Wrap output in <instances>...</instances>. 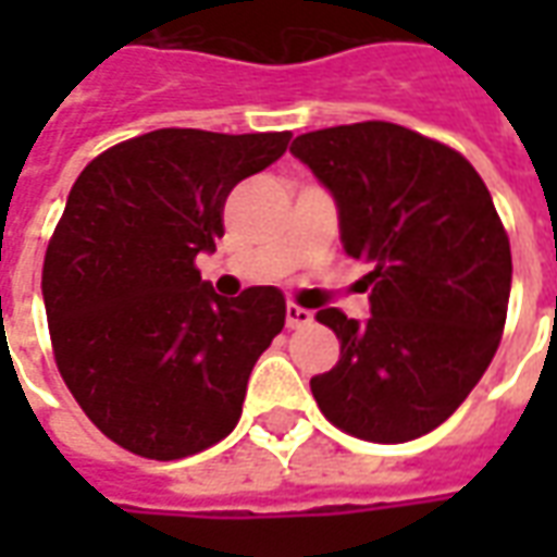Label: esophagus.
Returning a JSON list of instances; mask_svg holds the SVG:
<instances>
[{"label": "esophagus", "mask_w": 557, "mask_h": 557, "mask_svg": "<svg viewBox=\"0 0 557 557\" xmlns=\"http://www.w3.org/2000/svg\"><path fill=\"white\" fill-rule=\"evenodd\" d=\"M313 322V313L310 310H304V307H298V304H289L286 307V325L289 327H304Z\"/></svg>", "instance_id": "34e87169"}]
</instances>
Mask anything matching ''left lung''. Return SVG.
Returning <instances> with one entry per match:
<instances>
[{
	"instance_id": "left-lung-1",
	"label": "left lung",
	"mask_w": 557,
	"mask_h": 557,
	"mask_svg": "<svg viewBox=\"0 0 557 557\" xmlns=\"http://www.w3.org/2000/svg\"><path fill=\"white\" fill-rule=\"evenodd\" d=\"M292 154L337 202L339 242L370 262V319L337 307L339 361L310 379L334 426L411 442L450 418L486 373L510 301V242L459 151L391 122L301 134Z\"/></svg>"
}]
</instances>
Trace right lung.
I'll use <instances>...</instances> for the list:
<instances>
[{
	"label": "right lung",
	"instance_id": "right-lung-1",
	"mask_svg": "<svg viewBox=\"0 0 557 557\" xmlns=\"http://www.w3.org/2000/svg\"><path fill=\"white\" fill-rule=\"evenodd\" d=\"M289 137L163 127L107 148L71 187L44 256L47 325L79 409L131 454H199L242 418L286 298L277 286L223 298L194 259L223 235L232 187Z\"/></svg>",
	"mask_w": 557,
	"mask_h": 557
}]
</instances>
